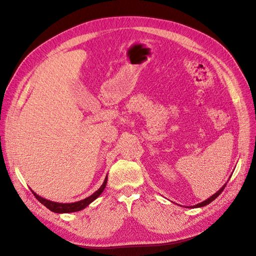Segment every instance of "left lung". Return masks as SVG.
Instances as JSON below:
<instances>
[{
    "instance_id": "obj_1",
    "label": "left lung",
    "mask_w": 256,
    "mask_h": 256,
    "mask_svg": "<svg viewBox=\"0 0 256 256\" xmlns=\"http://www.w3.org/2000/svg\"><path fill=\"white\" fill-rule=\"evenodd\" d=\"M226 184H228V182H226ZM226 184H224V186H222V187H221V188L218 190V192H216L214 194H212L210 198H208V199H206V200L202 201V202H200V204H196V206H192V208H200V206H204L209 204L211 202V201H214V200L216 197H218V196H219V194H220L222 192H224V189L226 188Z\"/></svg>"
}]
</instances>
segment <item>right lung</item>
<instances>
[{"label": "right lung", "instance_id": "obj_1", "mask_svg": "<svg viewBox=\"0 0 256 256\" xmlns=\"http://www.w3.org/2000/svg\"><path fill=\"white\" fill-rule=\"evenodd\" d=\"M106 182H108V175L104 179V182H103L102 186L96 190V192L94 194H92L90 197L86 198L84 200H80V201H77V202H72V204H59V202H54V201H50V200H47L45 198H42L40 196H38L37 194H35L34 192H32V194H34V196L36 197V199L40 201V204H44L46 208L50 209V211L52 212H56V214H68V212H76V211H80L84 209L86 206H88L92 201H94L103 192V190H104L106 186Z\"/></svg>", "mask_w": 256, "mask_h": 256}]
</instances>
